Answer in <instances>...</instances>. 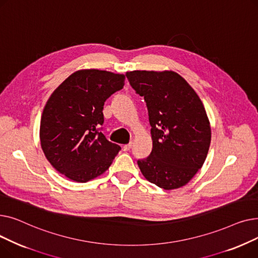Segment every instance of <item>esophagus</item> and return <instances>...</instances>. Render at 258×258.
<instances>
[{
	"label": "esophagus",
	"instance_id": "obj_1",
	"mask_svg": "<svg viewBox=\"0 0 258 258\" xmlns=\"http://www.w3.org/2000/svg\"><path fill=\"white\" fill-rule=\"evenodd\" d=\"M132 148V142H130L128 144H125V145H123V151L124 152H127V151H130Z\"/></svg>",
	"mask_w": 258,
	"mask_h": 258
}]
</instances>
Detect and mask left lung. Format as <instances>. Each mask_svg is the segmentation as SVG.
Masks as SVG:
<instances>
[{
    "mask_svg": "<svg viewBox=\"0 0 258 258\" xmlns=\"http://www.w3.org/2000/svg\"><path fill=\"white\" fill-rule=\"evenodd\" d=\"M132 88L146 102L153 150L137 163L146 180L165 190L186 185L202 168L210 122L198 94L173 71H131Z\"/></svg>",
    "mask_w": 258,
    "mask_h": 258,
    "instance_id": "obj_1",
    "label": "left lung"
}]
</instances>
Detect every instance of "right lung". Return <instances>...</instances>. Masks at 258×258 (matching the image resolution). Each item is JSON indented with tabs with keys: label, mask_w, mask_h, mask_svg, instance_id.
Instances as JSON below:
<instances>
[{
	"label": "right lung",
	"mask_w": 258,
	"mask_h": 258,
	"mask_svg": "<svg viewBox=\"0 0 258 258\" xmlns=\"http://www.w3.org/2000/svg\"><path fill=\"white\" fill-rule=\"evenodd\" d=\"M125 76L78 70L54 90L40 119L39 139L50 164L68 179L86 183L111 166L121 147L100 132L105 100L124 86Z\"/></svg>",
	"instance_id": "1"
}]
</instances>
